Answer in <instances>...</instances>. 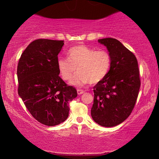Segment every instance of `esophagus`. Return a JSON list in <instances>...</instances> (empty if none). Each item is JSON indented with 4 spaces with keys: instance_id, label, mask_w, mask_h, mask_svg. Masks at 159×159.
<instances>
[{
    "instance_id": "esophagus-1",
    "label": "esophagus",
    "mask_w": 159,
    "mask_h": 159,
    "mask_svg": "<svg viewBox=\"0 0 159 159\" xmlns=\"http://www.w3.org/2000/svg\"><path fill=\"white\" fill-rule=\"evenodd\" d=\"M84 93V91L83 89H77V94L78 95H82V94H83Z\"/></svg>"
}]
</instances>
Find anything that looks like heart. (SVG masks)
Listing matches in <instances>:
<instances>
[{
  "label": "heart",
  "mask_w": 159,
  "mask_h": 159,
  "mask_svg": "<svg viewBox=\"0 0 159 159\" xmlns=\"http://www.w3.org/2000/svg\"><path fill=\"white\" fill-rule=\"evenodd\" d=\"M67 56L68 58L59 57L57 66L64 80H70L77 70L71 84L78 86L102 81L111 67V55L105 49L96 50L84 45L76 46L68 50Z\"/></svg>",
  "instance_id": "1"
}]
</instances>
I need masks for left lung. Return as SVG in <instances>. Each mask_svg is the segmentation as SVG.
Segmentation results:
<instances>
[{"label": "left lung", "instance_id": "left-lung-1", "mask_svg": "<svg viewBox=\"0 0 159 159\" xmlns=\"http://www.w3.org/2000/svg\"><path fill=\"white\" fill-rule=\"evenodd\" d=\"M98 42L107 47L112 64L106 77L93 87L91 116L100 125L113 127L125 120L134 108L141 87L139 64L133 53L116 39Z\"/></svg>", "mask_w": 159, "mask_h": 159}]
</instances>
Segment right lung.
Returning <instances> with one entry per match:
<instances>
[{"label":"right lung","instance_id":"obj_1","mask_svg":"<svg viewBox=\"0 0 159 159\" xmlns=\"http://www.w3.org/2000/svg\"><path fill=\"white\" fill-rule=\"evenodd\" d=\"M64 41L39 39L22 53L17 66L18 93L31 116L48 126L59 125L69 116V102L77 89L59 77L58 54Z\"/></svg>","mask_w":159,"mask_h":159}]
</instances>
